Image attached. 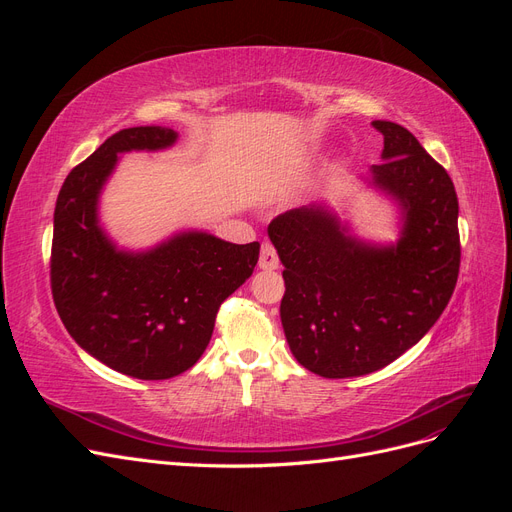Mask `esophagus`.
<instances>
[{"mask_svg":"<svg viewBox=\"0 0 512 512\" xmlns=\"http://www.w3.org/2000/svg\"><path fill=\"white\" fill-rule=\"evenodd\" d=\"M258 265L265 271H275L277 267H280V256H277V250L271 243H262Z\"/></svg>","mask_w":512,"mask_h":512,"instance_id":"obj_1","label":"esophagus"}]
</instances>
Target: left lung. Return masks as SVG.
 Masks as SVG:
<instances>
[{
	"label": "left lung",
	"mask_w": 512,
	"mask_h": 512,
	"mask_svg": "<svg viewBox=\"0 0 512 512\" xmlns=\"http://www.w3.org/2000/svg\"><path fill=\"white\" fill-rule=\"evenodd\" d=\"M384 136L374 183L406 211L393 247L344 235L322 207L292 209L269 224L284 265L280 305L288 346L322 378L378 371L412 348L451 301L461 243L453 179L416 136L393 121L371 123Z\"/></svg>",
	"instance_id": "obj_1"
}]
</instances>
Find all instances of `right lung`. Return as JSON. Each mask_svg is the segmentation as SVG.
I'll return each mask as SVG.
<instances>
[{
  "instance_id": "add662e5",
  "label": "right lung",
  "mask_w": 512,
  "mask_h": 512,
  "mask_svg": "<svg viewBox=\"0 0 512 512\" xmlns=\"http://www.w3.org/2000/svg\"><path fill=\"white\" fill-rule=\"evenodd\" d=\"M162 126L119 130L76 164L53 215L51 292L74 342L138 380H168L203 356L220 305L252 275L260 243L235 245L185 232L147 254L117 252L98 228L96 203L117 153L164 149Z\"/></svg>"
}]
</instances>
